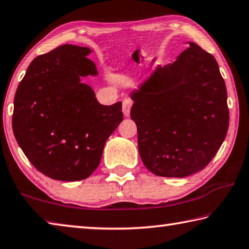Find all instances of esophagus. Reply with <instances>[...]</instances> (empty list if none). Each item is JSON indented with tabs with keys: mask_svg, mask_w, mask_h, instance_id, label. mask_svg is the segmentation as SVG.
Segmentation results:
<instances>
[{
	"mask_svg": "<svg viewBox=\"0 0 249 249\" xmlns=\"http://www.w3.org/2000/svg\"><path fill=\"white\" fill-rule=\"evenodd\" d=\"M133 102L130 98H124V102H122V111H124V116H129L130 109H131Z\"/></svg>",
	"mask_w": 249,
	"mask_h": 249,
	"instance_id": "esophagus-1",
	"label": "esophagus"
}]
</instances>
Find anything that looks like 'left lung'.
I'll use <instances>...</instances> for the list:
<instances>
[{
    "label": "left lung",
    "mask_w": 249,
    "mask_h": 249,
    "mask_svg": "<svg viewBox=\"0 0 249 249\" xmlns=\"http://www.w3.org/2000/svg\"><path fill=\"white\" fill-rule=\"evenodd\" d=\"M133 91L141 160L162 177H186L214 158L229 129L228 93L214 56L194 42Z\"/></svg>",
    "instance_id": "left-lung-1"
}]
</instances>
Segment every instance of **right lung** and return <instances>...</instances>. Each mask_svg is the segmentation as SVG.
I'll use <instances>...</instances> for the list:
<instances>
[{"mask_svg": "<svg viewBox=\"0 0 249 249\" xmlns=\"http://www.w3.org/2000/svg\"><path fill=\"white\" fill-rule=\"evenodd\" d=\"M87 47L63 45L35 58L17 87L13 131L35 167L55 180L91 175L105 143L124 120L122 104L100 105L81 82L96 75Z\"/></svg>", "mask_w": 249, "mask_h": 249, "instance_id": "1", "label": "right lung"}]
</instances>
